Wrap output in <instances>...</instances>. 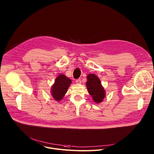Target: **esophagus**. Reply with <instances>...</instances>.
Wrapping results in <instances>:
<instances>
[{
	"label": "esophagus",
	"mask_w": 154,
	"mask_h": 154,
	"mask_svg": "<svg viewBox=\"0 0 154 154\" xmlns=\"http://www.w3.org/2000/svg\"><path fill=\"white\" fill-rule=\"evenodd\" d=\"M75 82H76L77 84H81L82 80H81L80 79H77L76 81H75Z\"/></svg>",
	"instance_id": "obj_1"
}]
</instances>
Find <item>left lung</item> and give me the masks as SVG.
<instances>
[{
  "instance_id": "1",
  "label": "left lung",
  "mask_w": 154,
  "mask_h": 154,
  "mask_svg": "<svg viewBox=\"0 0 154 154\" xmlns=\"http://www.w3.org/2000/svg\"><path fill=\"white\" fill-rule=\"evenodd\" d=\"M86 87L90 94L96 103L101 102L105 96V91L101 85L99 79L93 74L87 76Z\"/></svg>"
}]
</instances>
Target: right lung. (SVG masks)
<instances>
[{"instance_id":"1","label":"right lung","mask_w":154,"mask_h":154,"mask_svg":"<svg viewBox=\"0 0 154 154\" xmlns=\"http://www.w3.org/2000/svg\"><path fill=\"white\" fill-rule=\"evenodd\" d=\"M71 83V80L70 79L63 74L59 75L55 79L51 88V94L54 99L57 101L61 100L66 93Z\"/></svg>"}]
</instances>
